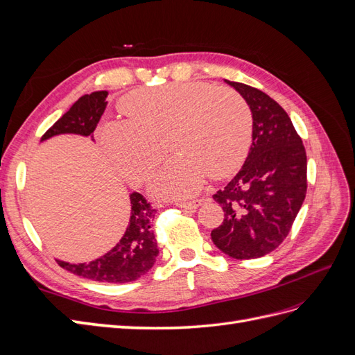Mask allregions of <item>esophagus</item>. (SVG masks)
<instances>
[{
    "mask_svg": "<svg viewBox=\"0 0 355 355\" xmlns=\"http://www.w3.org/2000/svg\"><path fill=\"white\" fill-rule=\"evenodd\" d=\"M202 204L201 200H194V201H188V202H176V206L182 207V209H187V210H196L198 209Z\"/></svg>",
    "mask_w": 355,
    "mask_h": 355,
    "instance_id": "obj_1",
    "label": "esophagus"
}]
</instances>
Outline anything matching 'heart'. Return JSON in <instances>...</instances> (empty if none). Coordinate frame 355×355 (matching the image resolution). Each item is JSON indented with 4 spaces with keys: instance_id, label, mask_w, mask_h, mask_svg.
I'll list each match as a JSON object with an SVG mask.
<instances>
[{
    "instance_id": "heart-1",
    "label": "heart",
    "mask_w": 355,
    "mask_h": 355,
    "mask_svg": "<svg viewBox=\"0 0 355 355\" xmlns=\"http://www.w3.org/2000/svg\"><path fill=\"white\" fill-rule=\"evenodd\" d=\"M121 106L130 120L105 121L99 141L128 180L141 184L151 176L166 154V144L180 155L170 159L149 185L158 198L192 197L207 175L230 176L250 145L252 111L230 87L173 83L136 90Z\"/></svg>"
}]
</instances>
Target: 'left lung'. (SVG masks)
<instances>
[{"label":"left lung","mask_w":355,"mask_h":355,"mask_svg":"<svg viewBox=\"0 0 355 355\" xmlns=\"http://www.w3.org/2000/svg\"><path fill=\"white\" fill-rule=\"evenodd\" d=\"M252 111V146L243 167L213 200L223 222L211 231L220 252L256 259L283 243L306 194V153L287 112L266 93L225 80Z\"/></svg>","instance_id":"left-lung-1"}]
</instances>
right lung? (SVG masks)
Listing matches in <instances>:
<instances>
[{
    "mask_svg": "<svg viewBox=\"0 0 355 355\" xmlns=\"http://www.w3.org/2000/svg\"><path fill=\"white\" fill-rule=\"evenodd\" d=\"M108 92L99 90L84 94L68 112L63 114L41 137V142L59 135L90 136L99 124L106 108ZM155 209L139 192L130 194V219L121 240L115 247L89 263H69L58 259L67 271L101 283H130L145 275L154 266L158 245L153 230Z\"/></svg>",
    "mask_w": 355,
    "mask_h": 355,
    "instance_id": "1",
    "label": "right lung"
}]
</instances>
